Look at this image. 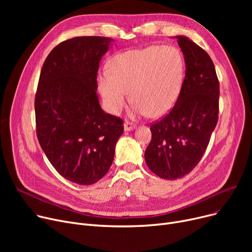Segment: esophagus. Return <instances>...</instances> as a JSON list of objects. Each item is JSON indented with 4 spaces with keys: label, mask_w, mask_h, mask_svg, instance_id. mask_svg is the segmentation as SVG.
Instances as JSON below:
<instances>
[{
    "label": "esophagus",
    "mask_w": 252,
    "mask_h": 252,
    "mask_svg": "<svg viewBox=\"0 0 252 252\" xmlns=\"http://www.w3.org/2000/svg\"><path fill=\"white\" fill-rule=\"evenodd\" d=\"M124 126H125V130H126V131L134 129V128L136 127V126H135L133 123H129V122H126L125 125H124Z\"/></svg>",
    "instance_id": "esophagus-1"
}]
</instances>
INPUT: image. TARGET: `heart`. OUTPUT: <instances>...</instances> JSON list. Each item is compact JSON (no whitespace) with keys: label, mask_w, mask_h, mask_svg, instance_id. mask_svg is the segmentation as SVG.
<instances>
[{"label":"heart","mask_w":252,"mask_h":252,"mask_svg":"<svg viewBox=\"0 0 252 252\" xmlns=\"http://www.w3.org/2000/svg\"><path fill=\"white\" fill-rule=\"evenodd\" d=\"M109 69L98 73V86L107 110L118 114L128 100L133 115L157 117L168 112L181 92L185 61L174 46H149L114 55Z\"/></svg>","instance_id":"1"}]
</instances>
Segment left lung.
Masks as SVG:
<instances>
[{
    "instance_id": "obj_1",
    "label": "left lung",
    "mask_w": 252,
    "mask_h": 252,
    "mask_svg": "<svg viewBox=\"0 0 252 252\" xmlns=\"http://www.w3.org/2000/svg\"><path fill=\"white\" fill-rule=\"evenodd\" d=\"M186 73L170 111L151 124L145 160L165 180L188 175L201 160L219 119L220 84L213 60L186 36L178 35Z\"/></svg>"
}]
</instances>
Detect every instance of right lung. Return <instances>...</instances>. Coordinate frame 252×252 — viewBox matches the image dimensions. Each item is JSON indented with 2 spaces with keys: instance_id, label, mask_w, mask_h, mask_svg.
I'll list each match as a JSON object with an SVG mask.
<instances>
[{
  "instance_id": "1",
  "label": "right lung",
  "mask_w": 252,
  "mask_h": 252,
  "mask_svg": "<svg viewBox=\"0 0 252 252\" xmlns=\"http://www.w3.org/2000/svg\"><path fill=\"white\" fill-rule=\"evenodd\" d=\"M113 41L76 36L46 58L34 99L36 136L51 164L72 183L93 185L109 170L124 121L100 107L97 72Z\"/></svg>"
}]
</instances>
